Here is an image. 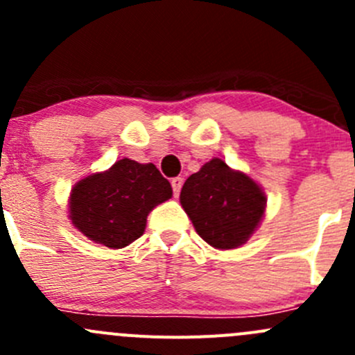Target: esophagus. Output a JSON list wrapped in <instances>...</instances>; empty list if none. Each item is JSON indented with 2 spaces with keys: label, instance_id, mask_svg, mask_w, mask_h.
I'll use <instances>...</instances> for the list:
<instances>
[{
  "label": "esophagus",
  "instance_id": "esophagus-1",
  "mask_svg": "<svg viewBox=\"0 0 355 355\" xmlns=\"http://www.w3.org/2000/svg\"><path fill=\"white\" fill-rule=\"evenodd\" d=\"M182 184H184V178H182V177H175V178H171V187H173V194H175V198H178V194H180Z\"/></svg>",
  "mask_w": 355,
  "mask_h": 355
}]
</instances>
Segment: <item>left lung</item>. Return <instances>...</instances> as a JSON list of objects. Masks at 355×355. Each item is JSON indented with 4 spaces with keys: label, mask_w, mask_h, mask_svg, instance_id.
Here are the masks:
<instances>
[{
    "label": "left lung",
    "mask_w": 355,
    "mask_h": 355,
    "mask_svg": "<svg viewBox=\"0 0 355 355\" xmlns=\"http://www.w3.org/2000/svg\"><path fill=\"white\" fill-rule=\"evenodd\" d=\"M180 202L199 237L216 249L245 244L266 209L263 189L220 157L207 161L185 180Z\"/></svg>",
    "instance_id": "1"
}]
</instances>
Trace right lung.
Returning a JSON list of instances; mask_svg holds the SVG:
<instances>
[{
    "instance_id": "right-lung-1",
    "label": "right lung",
    "mask_w": 355,
    "mask_h": 355,
    "mask_svg": "<svg viewBox=\"0 0 355 355\" xmlns=\"http://www.w3.org/2000/svg\"><path fill=\"white\" fill-rule=\"evenodd\" d=\"M171 196L170 182L155 164L123 157L75 184L68 216L89 241L121 249L144 234L148 214Z\"/></svg>"
}]
</instances>
